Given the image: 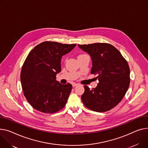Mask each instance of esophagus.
Wrapping results in <instances>:
<instances>
[{
  "instance_id": "1",
  "label": "esophagus",
  "mask_w": 148,
  "mask_h": 148,
  "mask_svg": "<svg viewBox=\"0 0 148 148\" xmlns=\"http://www.w3.org/2000/svg\"><path fill=\"white\" fill-rule=\"evenodd\" d=\"M72 85H73V87H75L76 86H77V83H73L72 84Z\"/></svg>"
}]
</instances>
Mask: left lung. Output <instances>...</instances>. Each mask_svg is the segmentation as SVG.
I'll list each match as a JSON object with an SVG mask.
<instances>
[{
    "label": "left lung",
    "instance_id": "obj_1",
    "mask_svg": "<svg viewBox=\"0 0 148 148\" xmlns=\"http://www.w3.org/2000/svg\"><path fill=\"white\" fill-rule=\"evenodd\" d=\"M90 55L91 74L97 75L99 83L92 90L84 86L82 101L93 111L103 112L119 104L129 88L130 68L127 61L114 46L105 43L78 45Z\"/></svg>",
    "mask_w": 148,
    "mask_h": 148
}]
</instances>
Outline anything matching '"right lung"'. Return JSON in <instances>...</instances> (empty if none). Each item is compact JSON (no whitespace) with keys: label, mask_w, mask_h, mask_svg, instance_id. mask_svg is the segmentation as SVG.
I'll return each mask as SVG.
<instances>
[{"label":"right lung","mask_w":148,"mask_h":148,"mask_svg":"<svg viewBox=\"0 0 148 148\" xmlns=\"http://www.w3.org/2000/svg\"><path fill=\"white\" fill-rule=\"evenodd\" d=\"M75 46L47 41L37 45L28 55L22 67L21 82L26 99L35 110L52 114L65 106L72 85L61 84L56 75L61 71L62 56Z\"/></svg>","instance_id":"add662e5"}]
</instances>
